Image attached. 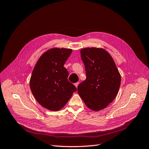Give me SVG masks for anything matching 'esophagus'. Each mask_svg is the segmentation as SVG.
I'll return each instance as SVG.
<instances>
[{
    "mask_svg": "<svg viewBox=\"0 0 149 149\" xmlns=\"http://www.w3.org/2000/svg\"><path fill=\"white\" fill-rule=\"evenodd\" d=\"M79 84V82H77V83H75L74 84V85H75V87H76V88L78 87Z\"/></svg>",
    "mask_w": 149,
    "mask_h": 149,
    "instance_id": "obj_1",
    "label": "esophagus"
}]
</instances>
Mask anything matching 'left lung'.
Masks as SVG:
<instances>
[{
    "instance_id": "obj_1",
    "label": "left lung",
    "mask_w": 149,
    "mask_h": 149,
    "mask_svg": "<svg viewBox=\"0 0 149 149\" xmlns=\"http://www.w3.org/2000/svg\"><path fill=\"white\" fill-rule=\"evenodd\" d=\"M86 79L77 88L80 97L93 111H100L112 102L118 93L121 77L111 56L101 48L80 50Z\"/></svg>"
}]
</instances>
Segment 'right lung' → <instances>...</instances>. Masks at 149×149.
Segmentation results:
<instances>
[{"label":"right lung","instance_id":"right-lung-1","mask_svg":"<svg viewBox=\"0 0 149 149\" xmlns=\"http://www.w3.org/2000/svg\"><path fill=\"white\" fill-rule=\"evenodd\" d=\"M71 53L70 49H49L40 56L32 72L31 93L41 106L50 111L60 110L77 91L64 67Z\"/></svg>","mask_w":149,"mask_h":149}]
</instances>
